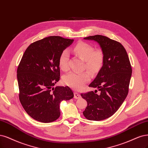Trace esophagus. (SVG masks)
I'll return each instance as SVG.
<instances>
[{
    "mask_svg": "<svg viewBox=\"0 0 148 148\" xmlns=\"http://www.w3.org/2000/svg\"><path fill=\"white\" fill-rule=\"evenodd\" d=\"M74 98L76 99H79L81 98V95L78 92H75L74 93Z\"/></svg>",
    "mask_w": 148,
    "mask_h": 148,
    "instance_id": "34e87169",
    "label": "esophagus"
}]
</instances>
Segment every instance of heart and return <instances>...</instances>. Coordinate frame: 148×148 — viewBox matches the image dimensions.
Returning a JSON list of instances; mask_svg holds the SVG:
<instances>
[{
	"label": "heart",
	"mask_w": 148,
	"mask_h": 148,
	"mask_svg": "<svg viewBox=\"0 0 148 148\" xmlns=\"http://www.w3.org/2000/svg\"><path fill=\"white\" fill-rule=\"evenodd\" d=\"M72 51L83 60L86 67L92 72L97 70L102 64L103 54L100 49L94 51V48L89 44L80 42L76 44L72 48ZM69 56L67 51H64L60 54L59 64L62 70L69 69ZM90 79L89 74L86 72H79L72 71L64 75L63 81L65 84L75 89H79Z\"/></svg>",
	"instance_id": "obj_1"
}]
</instances>
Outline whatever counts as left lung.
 Wrapping results in <instances>:
<instances>
[{"label": "left lung", "instance_id": "left-lung-1", "mask_svg": "<svg viewBox=\"0 0 148 148\" xmlns=\"http://www.w3.org/2000/svg\"><path fill=\"white\" fill-rule=\"evenodd\" d=\"M84 40L97 43L103 54L102 66L89 87L97 90L81 94L88 106L83 111L86 119L101 121L110 118L118 111L128 94L132 76L129 58L120 43L100 35Z\"/></svg>", "mask_w": 148, "mask_h": 148}]
</instances>
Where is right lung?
I'll list each match as a JSON object with an SVG mask.
<instances>
[{
	"instance_id": "1",
	"label": "right lung",
	"mask_w": 148,
	"mask_h": 148,
	"mask_svg": "<svg viewBox=\"0 0 148 148\" xmlns=\"http://www.w3.org/2000/svg\"><path fill=\"white\" fill-rule=\"evenodd\" d=\"M74 40L50 36L30 44L17 69L19 100L35 120L48 123L60 116V103L74 97L69 86H56L60 80V54Z\"/></svg>"
}]
</instances>
